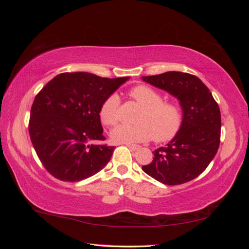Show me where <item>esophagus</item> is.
I'll list each match as a JSON object with an SVG mask.
<instances>
[{
	"label": "esophagus",
	"instance_id": "34e87169",
	"mask_svg": "<svg viewBox=\"0 0 249 249\" xmlns=\"http://www.w3.org/2000/svg\"><path fill=\"white\" fill-rule=\"evenodd\" d=\"M124 144L129 148H131L132 150H137V149L140 148V146L137 145V144H130V143H124Z\"/></svg>",
	"mask_w": 249,
	"mask_h": 249
}]
</instances>
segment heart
Returning a JSON list of instances; mask_svg holds the SVG:
<instances>
[{
	"label": "heart",
	"instance_id": "b5f03b06",
	"mask_svg": "<svg viewBox=\"0 0 249 249\" xmlns=\"http://www.w3.org/2000/svg\"><path fill=\"white\" fill-rule=\"evenodd\" d=\"M130 96L143 108L137 125L119 124L111 132V138L117 143H138L150 139L166 142L175 138L183 124V113L178 105L163 102L162 95L146 85H138L130 90ZM119 99L109 95L102 104L100 118L102 123L112 126L117 124Z\"/></svg>",
	"mask_w": 249,
	"mask_h": 249
}]
</instances>
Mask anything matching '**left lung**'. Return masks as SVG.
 Returning a JSON list of instances; mask_svg holds the SVG:
<instances>
[{
    "label": "left lung",
    "instance_id": "obj_1",
    "mask_svg": "<svg viewBox=\"0 0 249 249\" xmlns=\"http://www.w3.org/2000/svg\"><path fill=\"white\" fill-rule=\"evenodd\" d=\"M142 80L179 101L183 124L166 146L154 150V160L142 166L149 177L165 185H180L197 178L214 159L220 143L221 115L218 104L193 74L167 71Z\"/></svg>",
    "mask_w": 249,
    "mask_h": 249
}]
</instances>
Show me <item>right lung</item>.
<instances>
[{"label":"right lung","instance_id":"add662e5","mask_svg":"<svg viewBox=\"0 0 249 249\" xmlns=\"http://www.w3.org/2000/svg\"><path fill=\"white\" fill-rule=\"evenodd\" d=\"M129 77L108 79L89 72H63L35 96L29 134L35 152L51 175L79 182L102 170L114 146L105 140L100 118L104 101Z\"/></svg>","mask_w":249,"mask_h":249}]
</instances>
